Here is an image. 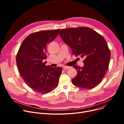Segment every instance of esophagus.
I'll list each match as a JSON object with an SVG mask.
<instances>
[{
	"mask_svg": "<svg viewBox=\"0 0 124 124\" xmlns=\"http://www.w3.org/2000/svg\"><path fill=\"white\" fill-rule=\"evenodd\" d=\"M70 68H71V67H69V66H64V67H63V69L66 70V69H69Z\"/></svg>",
	"mask_w": 124,
	"mask_h": 124,
	"instance_id": "esophagus-1",
	"label": "esophagus"
}]
</instances>
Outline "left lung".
<instances>
[{"mask_svg":"<svg viewBox=\"0 0 124 124\" xmlns=\"http://www.w3.org/2000/svg\"><path fill=\"white\" fill-rule=\"evenodd\" d=\"M59 34L73 55L85 58L83 67L73 66L77 74L72 83L86 89L97 86L105 77L110 61V52L105 38L93 30L83 27L62 29Z\"/></svg>","mask_w":124,"mask_h":124,"instance_id":"obj_1","label":"left lung"}]
</instances>
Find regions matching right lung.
<instances>
[{
	"mask_svg": "<svg viewBox=\"0 0 124 124\" xmlns=\"http://www.w3.org/2000/svg\"><path fill=\"white\" fill-rule=\"evenodd\" d=\"M60 29L41 31L25 38L18 51L16 62L18 72L31 88L42 94L55 89L62 68L46 65L48 45L57 37Z\"/></svg>",
	"mask_w": 124,
	"mask_h": 124,
	"instance_id": "add662e5",
	"label": "right lung"
}]
</instances>
